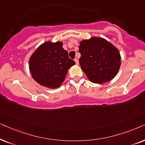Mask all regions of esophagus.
I'll return each mask as SVG.
<instances>
[{"label":"esophagus","instance_id":"esophagus-1","mask_svg":"<svg viewBox=\"0 0 145 145\" xmlns=\"http://www.w3.org/2000/svg\"><path fill=\"white\" fill-rule=\"evenodd\" d=\"M74 60H75V61H76V64H77V65H78V64H79V60H78V59H77V58H76V59H74Z\"/></svg>","mask_w":145,"mask_h":145}]
</instances>
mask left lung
Instances as JSON below:
<instances>
[{"instance_id":"1","label":"left lung","mask_w":145,"mask_h":145,"mask_svg":"<svg viewBox=\"0 0 145 145\" xmlns=\"http://www.w3.org/2000/svg\"><path fill=\"white\" fill-rule=\"evenodd\" d=\"M79 52L81 67L91 82L103 84L117 75L121 66L120 54L106 40L93 37L82 40Z\"/></svg>"}]
</instances>
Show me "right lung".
I'll use <instances>...</instances> for the list:
<instances>
[{"mask_svg":"<svg viewBox=\"0 0 145 145\" xmlns=\"http://www.w3.org/2000/svg\"><path fill=\"white\" fill-rule=\"evenodd\" d=\"M62 42H47L34 52L29 61V68L32 78L46 88L60 86L66 76L67 70L75 61L63 49Z\"/></svg>","mask_w":145,"mask_h":145,"instance_id":"right-lung-1","label":"right lung"}]
</instances>
